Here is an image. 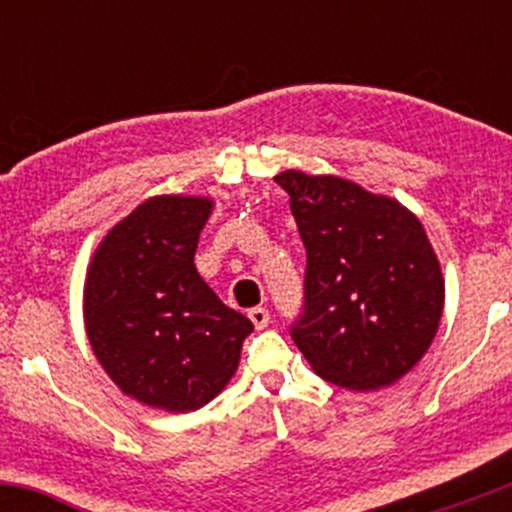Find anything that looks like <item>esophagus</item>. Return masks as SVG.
Listing matches in <instances>:
<instances>
[{"mask_svg":"<svg viewBox=\"0 0 512 512\" xmlns=\"http://www.w3.org/2000/svg\"><path fill=\"white\" fill-rule=\"evenodd\" d=\"M250 319L252 324H255V329H265L267 324H270V312H267L265 307H255L250 309Z\"/></svg>","mask_w":512,"mask_h":512,"instance_id":"obj_1","label":"esophagus"}]
</instances>
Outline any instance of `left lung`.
<instances>
[{
	"label": "left lung",
	"instance_id": "1",
	"mask_svg": "<svg viewBox=\"0 0 512 512\" xmlns=\"http://www.w3.org/2000/svg\"><path fill=\"white\" fill-rule=\"evenodd\" d=\"M307 250L294 344L322 379L391 386L428 352L443 314L441 265L421 220L337 175H275Z\"/></svg>",
	"mask_w": 512,
	"mask_h": 512
}]
</instances>
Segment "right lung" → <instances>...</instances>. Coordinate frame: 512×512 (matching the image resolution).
I'll list each match as a JSON object with an SVG mask.
<instances>
[{"instance_id":"obj_1","label":"right lung","mask_w":512,"mask_h":512,"mask_svg":"<svg viewBox=\"0 0 512 512\" xmlns=\"http://www.w3.org/2000/svg\"><path fill=\"white\" fill-rule=\"evenodd\" d=\"M210 213V198H148L108 230L86 272L84 324L98 364L123 394L173 414L225 389L255 329L195 270Z\"/></svg>"}]
</instances>
